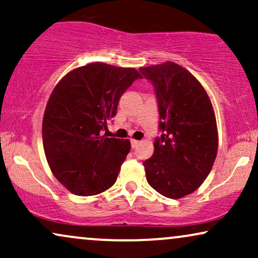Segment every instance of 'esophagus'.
<instances>
[{
    "instance_id": "34e87169",
    "label": "esophagus",
    "mask_w": 258,
    "mask_h": 258,
    "mask_svg": "<svg viewBox=\"0 0 258 258\" xmlns=\"http://www.w3.org/2000/svg\"><path fill=\"white\" fill-rule=\"evenodd\" d=\"M131 144H132V147L135 149V147H137L139 145V140H136V139H131Z\"/></svg>"
}]
</instances>
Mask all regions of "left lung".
<instances>
[{"instance_id": "8db88e82", "label": "left lung", "mask_w": 258, "mask_h": 258, "mask_svg": "<svg viewBox=\"0 0 258 258\" xmlns=\"http://www.w3.org/2000/svg\"><path fill=\"white\" fill-rule=\"evenodd\" d=\"M140 72L156 89L164 132L144 161L147 183L165 197L183 198L203 184L217 156L214 107L201 82L180 64L166 61Z\"/></svg>"}]
</instances>
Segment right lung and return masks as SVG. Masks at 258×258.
Wrapping results in <instances>:
<instances>
[{"label": "right lung", "mask_w": 258, "mask_h": 258, "mask_svg": "<svg viewBox=\"0 0 258 258\" xmlns=\"http://www.w3.org/2000/svg\"><path fill=\"white\" fill-rule=\"evenodd\" d=\"M139 78L135 68L94 62L71 71L54 87L43 114V149L51 172L72 194L94 196L115 183L131 143L107 138L102 130Z\"/></svg>", "instance_id": "right-lung-1"}]
</instances>
